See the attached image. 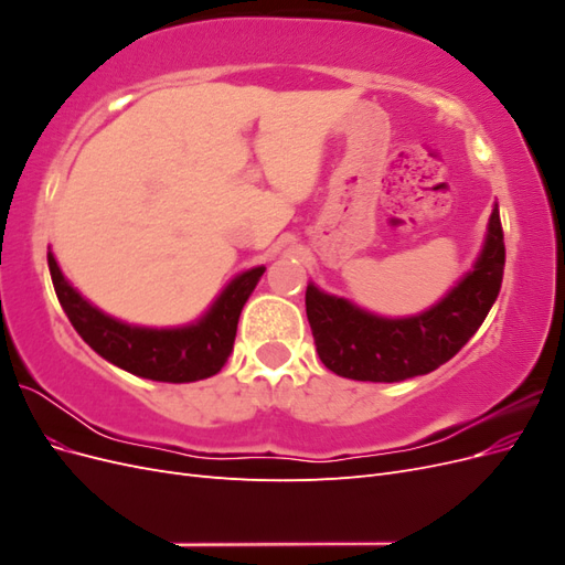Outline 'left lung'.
<instances>
[{
	"mask_svg": "<svg viewBox=\"0 0 565 565\" xmlns=\"http://www.w3.org/2000/svg\"><path fill=\"white\" fill-rule=\"evenodd\" d=\"M502 273L504 235L494 204L481 254L471 270L422 313L377 316L309 282L306 316L320 361L339 377L358 382H403L429 374L448 363L481 328L500 295Z\"/></svg>",
	"mask_w": 565,
	"mask_h": 565,
	"instance_id": "8db88e82",
	"label": "left lung"
}]
</instances>
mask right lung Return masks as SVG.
Returning a JSON list of instances; mask_svg holds the SVG:
<instances>
[{
	"label": "right lung",
	"instance_id": "add662e5",
	"mask_svg": "<svg viewBox=\"0 0 565 565\" xmlns=\"http://www.w3.org/2000/svg\"><path fill=\"white\" fill-rule=\"evenodd\" d=\"M46 262L56 297L77 334L108 363L136 377L169 384L207 380L226 365L243 306L266 270V266H256L237 273L193 322L179 328H143L117 320L84 299L63 276L51 249Z\"/></svg>",
	"mask_w": 565,
	"mask_h": 565
}]
</instances>
